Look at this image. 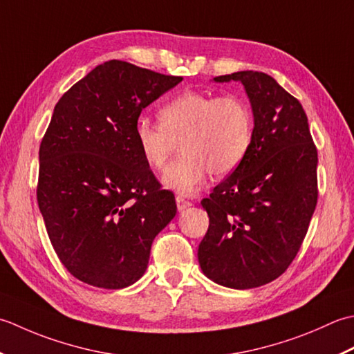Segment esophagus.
Segmentation results:
<instances>
[{
	"mask_svg": "<svg viewBox=\"0 0 354 354\" xmlns=\"http://www.w3.org/2000/svg\"><path fill=\"white\" fill-rule=\"evenodd\" d=\"M176 201H177V209H178V211H180V212H182V211H185V209H186V207H189V206H192V203H191V201H189V200H185L183 197H177V198H176Z\"/></svg>",
	"mask_w": 354,
	"mask_h": 354,
	"instance_id": "1",
	"label": "esophagus"
}]
</instances>
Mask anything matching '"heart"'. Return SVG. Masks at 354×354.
<instances>
[{
  "label": "heart",
  "mask_w": 354,
  "mask_h": 354,
  "mask_svg": "<svg viewBox=\"0 0 354 354\" xmlns=\"http://www.w3.org/2000/svg\"><path fill=\"white\" fill-rule=\"evenodd\" d=\"M160 124L139 118L134 139L143 160L162 169L180 142L182 156L163 172L162 182L180 196H192L209 172L223 177L240 167L252 142V113L234 95L185 91L158 111Z\"/></svg>",
  "instance_id": "heart-1"
}]
</instances>
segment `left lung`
Here are the masks:
<instances>
[{"instance_id": "1", "label": "left lung", "mask_w": 354, "mask_h": 354, "mask_svg": "<svg viewBox=\"0 0 354 354\" xmlns=\"http://www.w3.org/2000/svg\"><path fill=\"white\" fill-rule=\"evenodd\" d=\"M215 82H241L254 113L244 160L201 206L209 227L198 246L205 275L220 286L254 288L277 279L297 257L318 201V151L298 99L261 71Z\"/></svg>"}]
</instances>
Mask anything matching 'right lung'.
Wrapping results in <instances>:
<instances>
[{"label":"right lung","instance_id":"1","mask_svg":"<svg viewBox=\"0 0 354 354\" xmlns=\"http://www.w3.org/2000/svg\"><path fill=\"white\" fill-rule=\"evenodd\" d=\"M183 81L108 61L64 93L39 147L36 197L52 246L82 283L140 279L156 235L176 217L174 194L143 160L134 124Z\"/></svg>","mask_w":354,"mask_h":354}]
</instances>
